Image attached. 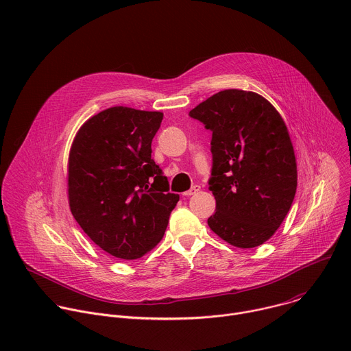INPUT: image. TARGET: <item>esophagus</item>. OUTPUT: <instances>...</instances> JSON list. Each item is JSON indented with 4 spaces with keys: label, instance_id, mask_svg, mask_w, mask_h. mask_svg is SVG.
Instances as JSON below:
<instances>
[{
    "label": "esophagus",
    "instance_id": "34e87169",
    "mask_svg": "<svg viewBox=\"0 0 351 351\" xmlns=\"http://www.w3.org/2000/svg\"><path fill=\"white\" fill-rule=\"evenodd\" d=\"M199 191V186H197V184H194L190 190H187V191H184L183 193V195H186V197H190V195H193V194H195V193H198Z\"/></svg>",
    "mask_w": 351,
    "mask_h": 351
}]
</instances>
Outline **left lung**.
<instances>
[{
    "instance_id": "8db88e82",
    "label": "left lung",
    "mask_w": 351,
    "mask_h": 351,
    "mask_svg": "<svg viewBox=\"0 0 351 351\" xmlns=\"http://www.w3.org/2000/svg\"><path fill=\"white\" fill-rule=\"evenodd\" d=\"M189 115L213 132L208 180L217 208L208 226L239 248L261 245L283 222L297 189L287 128L275 107L253 91H219Z\"/></svg>"
}]
</instances>
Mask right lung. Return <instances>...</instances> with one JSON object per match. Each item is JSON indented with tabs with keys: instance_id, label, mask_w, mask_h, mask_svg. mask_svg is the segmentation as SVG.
<instances>
[{
	"instance_id": "obj_1",
	"label": "right lung",
	"mask_w": 351,
	"mask_h": 351,
	"mask_svg": "<svg viewBox=\"0 0 351 351\" xmlns=\"http://www.w3.org/2000/svg\"><path fill=\"white\" fill-rule=\"evenodd\" d=\"M164 114L112 107L79 129L69 153L73 218L108 254L136 260L162 239L179 194L152 158Z\"/></svg>"
}]
</instances>
